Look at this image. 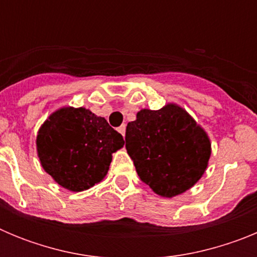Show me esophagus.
Wrapping results in <instances>:
<instances>
[{"mask_svg":"<svg viewBox=\"0 0 257 257\" xmlns=\"http://www.w3.org/2000/svg\"><path fill=\"white\" fill-rule=\"evenodd\" d=\"M118 133L121 134V135L124 138V134H126V126H124V124H122L121 127H118Z\"/></svg>","mask_w":257,"mask_h":257,"instance_id":"esophagus-1","label":"esophagus"}]
</instances>
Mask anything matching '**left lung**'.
Here are the masks:
<instances>
[{"instance_id":"8db88e82","label":"left lung","mask_w":257,"mask_h":257,"mask_svg":"<svg viewBox=\"0 0 257 257\" xmlns=\"http://www.w3.org/2000/svg\"><path fill=\"white\" fill-rule=\"evenodd\" d=\"M124 140L140 180L165 198L189 190L207 170L208 134L176 103L139 110L127 123Z\"/></svg>"}]
</instances>
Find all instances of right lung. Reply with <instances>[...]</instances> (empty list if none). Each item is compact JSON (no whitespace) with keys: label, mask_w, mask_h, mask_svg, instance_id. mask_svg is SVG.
I'll return each mask as SVG.
<instances>
[{"label":"right lung","mask_w":257,"mask_h":257,"mask_svg":"<svg viewBox=\"0 0 257 257\" xmlns=\"http://www.w3.org/2000/svg\"><path fill=\"white\" fill-rule=\"evenodd\" d=\"M123 138L83 106H61L38 128L37 156L42 169L60 187L83 192L108 174L112 154L123 148Z\"/></svg>","instance_id":"1"}]
</instances>
